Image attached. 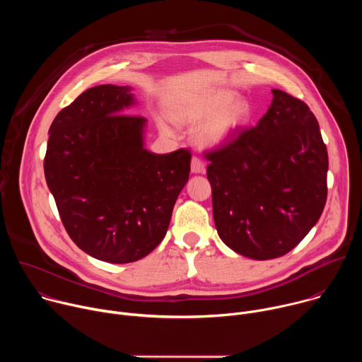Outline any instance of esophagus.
Listing matches in <instances>:
<instances>
[{
	"label": "esophagus",
	"mask_w": 362,
	"mask_h": 362,
	"mask_svg": "<svg viewBox=\"0 0 362 362\" xmlns=\"http://www.w3.org/2000/svg\"><path fill=\"white\" fill-rule=\"evenodd\" d=\"M190 169H192L193 173H203L204 172V162L200 158L193 156L192 163H190Z\"/></svg>",
	"instance_id": "34e87169"
}]
</instances>
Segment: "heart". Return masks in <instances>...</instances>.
<instances>
[{"label": "heart", "instance_id": "b5f03b06", "mask_svg": "<svg viewBox=\"0 0 362 362\" xmlns=\"http://www.w3.org/2000/svg\"><path fill=\"white\" fill-rule=\"evenodd\" d=\"M232 91H214L186 100L173 107V117L180 123H199L204 120L197 132L196 140L200 146L215 147L230 140L250 117V107L246 101L236 100ZM163 132L168 126L160 123Z\"/></svg>", "mask_w": 362, "mask_h": 362}]
</instances>
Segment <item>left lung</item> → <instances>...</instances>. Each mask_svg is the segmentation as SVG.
Wrapping results in <instances>:
<instances>
[{"instance_id": "left-lung-1", "label": "left lung", "mask_w": 362, "mask_h": 362, "mask_svg": "<svg viewBox=\"0 0 362 362\" xmlns=\"http://www.w3.org/2000/svg\"><path fill=\"white\" fill-rule=\"evenodd\" d=\"M272 94L255 127L204 151L218 233L257 261L292 250L318 222L328 192V151L317 117L299 98Z\"/></svg>"}]
</instances>
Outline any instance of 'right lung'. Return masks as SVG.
Masks as SVG:
<instances>
[{"label": "right lung", "instance_id": "obj_1", "mask_svg": "<svg viewBox=\"0 0 362 362\" xmlns=\"http://www.w3.org/2000/svg\"><path fill=\"white\" fill-rule=\"evenodd\" d=\"M133 103L130 87L86 90L51 123L44 158L69 236L109 264L136 262L163 240L190 173L187 148H144L146 119L124 115Z\"/></svg>", "mask_w": 362, "mask_h": 362}]
</instances>
